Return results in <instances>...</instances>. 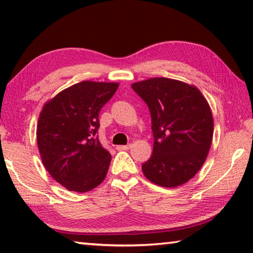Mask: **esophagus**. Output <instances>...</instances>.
<instances>
[{
  "instance_id": "1",
  "label": "esophagus",
  "mask_w": 253,
  "mask_h": 253,
  "mask_svg": "<svg viewBox=\"0 0 253 253\" xmlns=\"http://www.w3.org/2000/svg\"><path fill=\"white\" fill-rule=\"evenodd\" d=\"M130 148V145H121V146H117V151H127V149Z\"/></svg>"
}]
</instances>
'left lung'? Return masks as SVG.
I'll return each instance as SVG.
<instances>
[{"instance_id":"left-lung-1","label":"left lung","mask_w":253,"mask_h":253,"mask_svg":"<svg viewBox=\"0 0 253 253\" xmlns=\"http://www.w3.org/2000/svg\"><path fill=\"white\" fill-rule=\"evenodd\" d=\"M152 117L153 154L142 166L149 181L176 187L202 168L212 144L213 117L198 88L178 80L152 78L131 84Z\"/></svg>"}]
</instances>
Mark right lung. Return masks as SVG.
Segmentation results:
<instances>
[{"label": "right lung", "mask_w": 253, "mask_h": 253, "mask_svg": "<svg viewBox=\"0 0 253 253\" xmlns=\"http://www.w3.org/2000/svg\"><path fill=\"white\" fill-rule=\"evenodd\" d=\"M118 88L83 81L44 105L37 128L38 147L49 174L67 190L88 192L104 181L111 155L97 132L99 113Z\"/></svg>", "instance_id": "right-lung-1"}]
</instances>
